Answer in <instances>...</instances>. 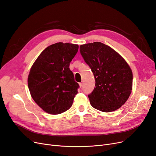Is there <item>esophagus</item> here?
Wrapping results in <instances>:
<instances>
[{
  "label": "esophagus",
  "instance_id": "obj_1",
  "mask_svg": "<svg viewBox=\"0 0 156 156\" xmlns=\"http://www.w3.org/2000/svg\"><path fill=\"white\" fill-rule=\"evenodd\" d=\"M83 82H82L79 83V85H80V87H83Z\"/></svg>",
  "mask_w": 156,
  "mask_h": 156
}]
</instances>
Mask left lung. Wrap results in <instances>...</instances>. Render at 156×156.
I'll return each mask as SVG.
<instances>
[{"label": "left lung", "mask_w": 156, "mask_h": 156, "mask_svg": "<svg viewBox=\"0 0 156 156\" xmlns=\"http://www.w3.org/2000/svg\"><path fill=\"white\" fill-rule=\"evenodd\" d=\"M80 51L96 81L94 89L88 96L92 106L103 112L119 109L131 93L133 73L129 66L117 51L102 43L80 45Z\"/></svg>", "instance_id": "1"}]
</instances>
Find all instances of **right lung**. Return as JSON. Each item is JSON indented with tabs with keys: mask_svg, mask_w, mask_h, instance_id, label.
<instances>
[{
	"mask_svg": "<svg viewBox=\"0 0 156 156\" xmlns=\"http://www.w3.org/2000/svg\"><path fill=\"white\" fill-rule=\"evenodd\" d=\"M78 45L61 42L45 48L33 64L28 87L36 104L46 113L57 115L69 110L78 93L69 64Z\"/></svg>",
	"mask_w": 156,
	"mask_h": 156,
	"instance_id": "right-lung-1",
	"label": "right lung"
}]
</instances>
